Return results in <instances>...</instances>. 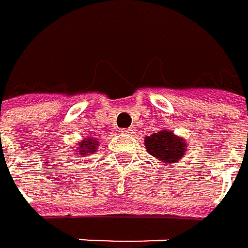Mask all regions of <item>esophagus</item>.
Listing matches in <instances>:
<instances>
[{"instance_id":"esophagus-1","label":"esophagus","mask_w":248,"mask_h":248,"mask_svg":"<svg viewBox=\"0 0 248 248\" xmlns=\"http://www.w3.org/2000/svg\"><path fill=\"white\" fill-rule=\"evenodd\" d=\"M122 132H123V134H128V135H131V134L134 132V129H132V128H129V129H123Z\"/></svg>"}]
</instances>
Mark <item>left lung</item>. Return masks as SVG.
Wrapping results in <instances>:
<instances>
[{"label": "left lung", "mask_w": 248, "mask_h": 248, "mask_svg": "<svg viewBox=\"0 0 248 248\" xmlns=\"http://www.w3.org/2000/svg\"><path fill=\"white\" fill-rule=\"evenodd\" d=\"M144 146L149 155L156 157L157 164L162 165V168H168V165L180 162L187 150L186 140L168 129H162L150 137H146Z\"/></svg>", "instance_id": "8db88e82"}]
</instances>
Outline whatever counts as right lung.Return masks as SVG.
Returning <instances> with one entry per match:
<instances>
[{"mask_svg": "<svg viewBox=\"0 0 248 248\" xmlns=\"http://www.w3.org/2000/svg\"><path fill=\"white\" fill-rule=\"evenodd\" d=\"M98 140L89 137V138H84L81 141L77 142V147H76V155H80L81 157L84 156H91L98 150Z\"/></svg>", "mask_w": 248, "mask_h": 248, "instance_id": "right-lung-1", "label": "right lung"}]
</instances>
